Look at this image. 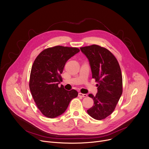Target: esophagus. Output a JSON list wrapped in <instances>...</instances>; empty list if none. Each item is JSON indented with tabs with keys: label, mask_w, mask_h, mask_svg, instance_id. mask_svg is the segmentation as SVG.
<instances>
[{
	"label": "esophagus",
	"mask_w": 149,
	"mask_h": 149,
	"mask_svg": "<svg viewBox=\"0 0 149 149\" xmlns=\"http://www.w3.org/2000/svg\"><path fill=\"white\" fill-rule=\"evenodd\" d=\"M79 96H81V97H86L88 95L87 94H84V93H79Z\"/></svg>",
	"instance_id": "1"
}]
</instances>
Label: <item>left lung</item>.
Here are the masks:
<instances>
[{"mask_svg": "<svg viewBox=\"0 0 149 149\" xmlns=\"http://www.w3.org/2000/svg\"><path fill=\"white\" fill-rule=\"evenodd\" d=\"M91 65L92 78L97 82L96 96L89 94L93 106L87 110L97 120L106 118L114 111L123 93V77L120 64L114 55L106 48L93 44L80 47Z\"/></svg>", "mask_w": 149, "mask_h": 149, "instance_id": "left-lung-1", "label": "left lung"}]
</instances>
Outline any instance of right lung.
Here are the masks:
<instances>
[{"instance_id": "1", "label": "right lung", "mask_w": 149, "mask_h": 149, "mask_svg": "<svg viewBox=\"0 0 149 149\" xmlns=\"http://www.w3.org/2000/svg\"><path fill=\"white\" fill-rule=\"evenodd\" d=\"M80 52L76 47L57 45L46 48L32 64L29 86L35 103L45 117L53 118L65 112L78 92L58 86L67 61Z\"/></svg>"}]
</instances>
